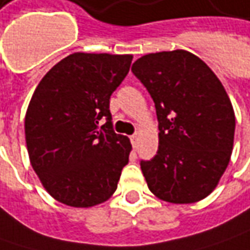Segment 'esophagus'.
Listing matches in <instances>:
<instances>
[{"label": "esophagus", "mask_w": 250, "mask_h": 250, "mask_svg": "<svg viewBox=\"0 0 250 250\" xmlns=\"http://www.w3.org/2000/svg\"><path fill=\"white\" fill-rule=\"evenodd\" d=\"M130 143H132V146H133V147H136V143H138V135H132V136H130Z\"/></svg>", "instance_id": "34e87169"}]
</instances>
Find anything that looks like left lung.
Returning <instances> with one entry per match:
<instances>
[{"label": "left lung", "instance_id": "left-lung-1", "mask_svg": "<svg viewBox=\"0 0 250 250\" xmlns=\"http://www.w3.org/2000/svg\"><path fill=\"white\" fill-rule=\"evenodd\" d=\"M132 72L147 89L159 121V150L140 168L160 199L185 205L208 196L231 159L235 114L224 86L185 50L147 54Z\"/></svg>", "mask_w": 250, "mask_h": 250}]
</instances>
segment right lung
Returning a JSON list of instances; mask_svg holds the SVG:
<instances>
[{"label": "right lung", "mask_w": 250, "mask_h": 250, "mask_svg": "<svg viewBox=\"0 0 250 250\" xmlns=\"http://www.w3.org/2000/svg\"><path fill=\"white\" fill-rule=\"evenodd\" d=\"M132 58L73 53L34 90L24 118L29 157L45 190L63 205L96 206L117 189L132 145L112 129L110 97Z\"/></svg>", "instance_id": "obj_1"}]
</instances>
